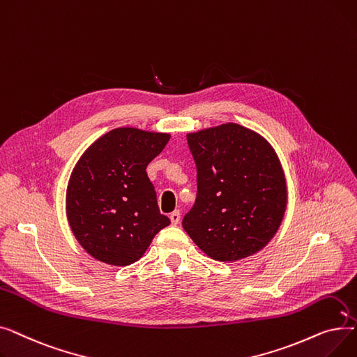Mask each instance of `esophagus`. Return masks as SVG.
Instances as JSON below:
<instances>
[{
	"label": "esophagus",
	"mask_w": 357,
	"mask_h": 357,
	"mask_svg": "<svg viewBox=\"0 0 357 357\" xmlns=\"http://www.w3.org/2000/svg\"><path fill=\"white\" fill-rule=\"evenodd\" d=\"M169 218H171V222L174 224V226H176V224H178L179 220H181V213L176 210V211L171 213V215H169Z\"/></svg>",
	"instance_id": "34e87169"
}]
</instances>
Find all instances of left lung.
I'll return each instance as SVG.
<instances>
[{"label":"left lung","instance_id":"left-lung-1","mask_svg":"<svg viewBox=\"0 0 357 357\" xmlns=\"http://www.w3.org/2000/svg\"><path fill=\"white\" fill-rule=\"evenodd\" d=\"M197 165V199L182 227L214 260L264 249L287 210V181L266 139L236 123L186 135Z\"/></svg>","mask_w":357,"mask_h":357}]
</instances>
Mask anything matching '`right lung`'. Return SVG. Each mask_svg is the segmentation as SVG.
<instances>
[{
  "mask_svg": "<svg viewBox=\"0 0 357 357\" xmlns=\"http://www.w3.org/2000/svg\"><path fill=\"white\" fill-rule=\"evenodd\" d=\"M171 139L135 127L108 131L75 165L66 190V215L79 245L100 261L127 266L171 224L160 214L146 167Z\"/></svg>",
  "mask_w": 357,
  "mask_h": 357,
  "instance_id": "add662e5",
  "label": "right lung"
}]
</instances>
